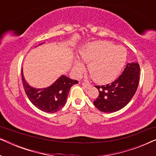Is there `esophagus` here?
Returning a JSON list of instances; mask_svg holds the SVG:
<instances>
[{
  "instance_id": "1",
  "label": "esophagus",
  "mask_w": 156,
  "mask_h": 156,
  "mask_svg": "<svg viewBox=\"0 0 156 156\" xmlns=\"http://www.w3.org/2000/svg\"><path fill=\"white\" fill-rule=\"evenodd\" d=\"M82 84V86L84 87L85 89H89V88H90V87H91V84H86V83H84V82H83Z\"/></svg>"
}]
</instances>
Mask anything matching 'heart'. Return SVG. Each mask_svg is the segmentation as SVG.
Instances as JSON below:
<instances>
[{"label": "heart", "instance_id": "heart-1", "mask_svg": "<svg viewBox=\"0 0 156 156\" xmlns=\"http://www.w3.org/2000/svg\"><path fill=\"white\" fill-rule=\"evenodd\" d=\"M80 57L88 64V71L95 82L106 84L112 82L121 72L126 60V50L108 41H96L87 44L80 51ZM84 66L79 60L74 63V70L80 74Z\"/></svg>", "mask_w": 156, "mask_h": 156}]
</instances>
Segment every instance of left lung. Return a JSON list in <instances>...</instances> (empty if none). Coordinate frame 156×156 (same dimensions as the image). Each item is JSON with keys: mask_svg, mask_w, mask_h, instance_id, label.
I'll return each instance as SVG.
<instances>
[{"mask_svg": "<svg viewBox=\"0 0 156 156\" xmlns=\"http://www.w3.org/2000/svg\"><path fill=\"white\" fill-rule=\"evenodd\" d=\"M140 66L137 62L128 63L122 74L111 84L95 86L99 94L94 104L99 111L113 113L127 105L138 86Z\"/></svg>", "mask_w": 156, "mask_h": 156, "instance_id": "8db88e82", "label": "left lung"}]
</instances>
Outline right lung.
Returning a JSON list of instances; mask_svg holds the SVG:
<instances>
[{
  "label": "right lung",
  "instance_id": "obj_1",
  "mask_svg": "<svg viewBox=\"0 0 156 156\" xmlns=\"http://www.w3.org/2000/svg\"><path fill=\"white\" fill-rule=\"evenodd\" d=\"M41 44L42 43L39 45ZM22 80L25 94L31 103L40 110L48 113L60 110L66 104L70 88L78 83V81L62 75L50 87L36 89L29 85L25 80L23 69Z\"/></svg>",
  "mask_w": 156,
  "mask_h": 156
}]
</instances>
